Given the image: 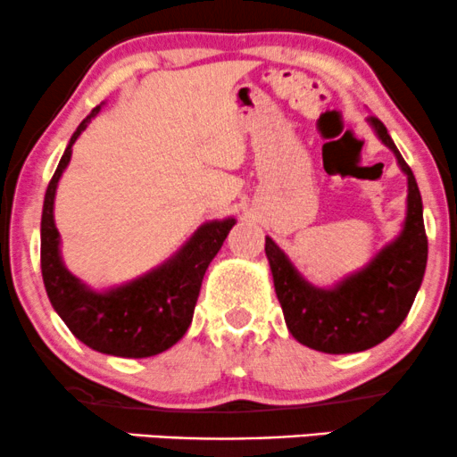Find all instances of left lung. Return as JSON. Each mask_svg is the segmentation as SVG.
<instances>
[{
  "instance_id": "left-lung-1",
  "label": "left lung",
  "mask_w": 457,
  "mask_h": 457,
  "mask_svg": "<svg viewBox=\"0 0 457 457\" xmlns=\"http://www.w3.org/2000/svg\"><path fill=\"white\" fill-rule=\"evenodd\" d=\"M367 120L382 144L393 150L408 178V211L402 234L365 269L335 287H316L303 279L275 240L266 236V258L292 337L327 354L361 353L395 333L411 312L428 264L423 204L412 170L402 159L385 124L374 115Z\"/></svg>"
}]
</instances>
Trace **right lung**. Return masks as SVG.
<instances>
[{
    "label": "right lung",
    "instance_id": "right-lung-1",
    "mask_svg": "<svg viewBox=\"0 0 457 457\" xmlns=\"http://www.w3.org/2000/svg\"><path fill=\"white\" fill-rule=\"evenodd\" d=\"M98 112L101 104L72 133L46 187L40 223V269L51 305L79 342L103 354L145 359L165 353L187 333L208 264L219 253L236 219L204 223L170 260L124 286L96 292L77 279L62 262L54 202L57 182L71 162L72 144Z\"/></svg>",
    "mask_w": 457,
    "mask_h": 457
}]
</instances>
